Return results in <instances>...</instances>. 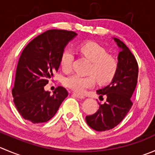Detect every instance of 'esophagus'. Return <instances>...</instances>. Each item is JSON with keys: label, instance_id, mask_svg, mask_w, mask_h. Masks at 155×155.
<instances>
[{"label": "esophagus", "instance_id": "obj_1", "mask_svg": "<svg viewBox=\"0 0 155 155\" xmlns=\"http://www.w3.org/2000/svg\"><path fill=\"white\" fill-rule=\"evenodd\" d=\"M73 95L74 96V97H76L77 98H79V99L85 98V97L84 95H82V94H77V93H73Z\"/></svg>", "mask_w": 155, "mask_h": 155}]
</instances>
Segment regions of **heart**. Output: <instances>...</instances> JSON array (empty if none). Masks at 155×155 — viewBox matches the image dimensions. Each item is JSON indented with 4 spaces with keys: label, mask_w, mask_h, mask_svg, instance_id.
Returning a JSON list of instances; mask_svg holds the SVG:
<instances>
[{
    "label": "heart",
    "mask_w": 155,
    "mask_h": 155,
    "mask_svg": "<svg viewBox=\"0 0 155 155\" xmlns=\"http://www.w3.org/2000/svg\"><path fill=\"white\" fill-rule=\"evenodd\" d=\"M79 51L86 57L91 65L89 73L93 75L81 76L74 74L66 77L63 84L78 93H82L95 84V78L101 84H105L113 78L118 68V61L115 57L107 54V51L95 42H87L79 46ZM74 52L70 48L64 50L60 58V65L64 72L70 71L73 64Z\"/></svg>",
    "instance_id": "b5f03b06"
}]
</instances>
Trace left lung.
<instances>
[{"instance_id": "1", "label": "left lung", "mask_w": 155, "mask_h": 155, "mask_svg": "<svg viewBox=\"0 0 155 155\" xmlns=\"http://www.w3.org/2000/svg\"><path fill=\"white\" fill-rule=\"evenodd\" d=\"M113 39L120 48L117 71L108 86L97 91L100 97L105 95L107 101L99 104L94 114L86 116L88 126L98 132L113 129L124 119L132 106L131 97L138 82V67L135 56L120 39Z\"/></svg>"}]
</instances>
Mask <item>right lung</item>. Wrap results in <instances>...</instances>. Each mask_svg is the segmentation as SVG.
Here are the masks:
<instances>
[{"label": "right lung", "mask_w": 155, "mask_h": 155, "mask_svg": "<svg viewBox=\"0 0 155 155\" xmlns=\"http://www.w3.org/2000/svg\"><path fill=\"white\" fill-rule=\"evenodd\" d=\"M76 36L72 31L50 29L32 39L22 51L12 94L23 119L32 123H46L68 97L62 87H58L53 94L44 87L58 71L64 47Z\"/></svg>", "instance_id": "1"}]
</instances>
